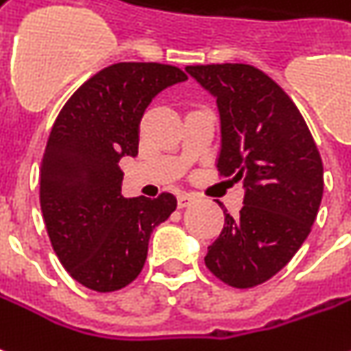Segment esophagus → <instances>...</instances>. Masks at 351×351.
I'll return each mask as SVG.
<instances>
[{"label": "esophagus", "instance_id": "1", "mask_svg": "<svg viewBox=\"0 0 351 351\" xmlns=\"http://www.w3.org/2000/svg\"><path fill=\"white\" fill-rule=\"evenodd\" d=\"M195 199L192 193H180L178 195V209H184V207H188V205H192V201Z\"/></svg>", "mask_w": 351, "mask_h": 351}]
</instances>
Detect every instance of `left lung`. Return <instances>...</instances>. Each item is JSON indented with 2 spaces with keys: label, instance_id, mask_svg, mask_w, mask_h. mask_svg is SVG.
<instances>
[{
  "label": "left lung",
  "instance_id": "8db88e82",
  "mask_svg": "<svg viewBox=\"0 0 351 351\" xmlns=\"http://www.w3.org/2000/svg\"><path fill=\"white\" fill-rule=\"evenodd\" d=\"M186 72L217 97L220 175L245 186L239 217L224 213L205 266L226 285L251 289L287 266L310 234L323 197V161L295 102L262 70L197 64Z\"/></svg>",
  "mask_w": 351,
  "mask_h": 351
}]
</instances>
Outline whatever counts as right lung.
<instances>
[{
    "label": "right lung",
    "mask_w": 351,
    "mask_h": 351,
    "mask_svg": "<svg viewBox=\"0 0 351 351\" xmlns=\"http://www.w3.org/2000/svg\"><path fill=\"white\" fill-rule=\"evenodd\" d=\"M188 80L176 66L117 62L90 75L56 116L39 167V205L66 271L97 293L138 278L154 228L176 197L121 195L119 159L138 154V125L152 99Z\"/></svg>",
    "instance_id": "right-lung-1"
}]
</instances>
